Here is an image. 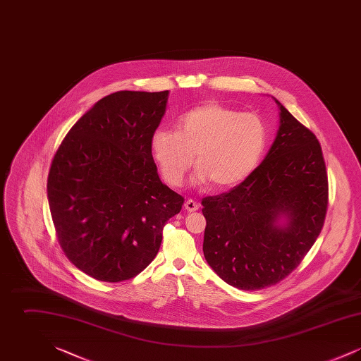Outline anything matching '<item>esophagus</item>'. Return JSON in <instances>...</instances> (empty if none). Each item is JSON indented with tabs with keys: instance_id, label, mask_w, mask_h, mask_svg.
<instances>
[{
	"instance_id": "34e87169",
	"label": "esophagus",
	"mask_w": 361,
	"mask_h": 361,
	"mask_svg": "<svg viewBox=\"0 0 361 361\" xmlns=\"http://www.w3.org/2000/svg\"><path fill=\"white\" fill-rule=\"evenodd\" d=\"M184 207H185V209H187L188 212H195V211L199 209V204H197L195 200H192V199H188V200L184 203Z\"/></svg>"
}]
</instances>
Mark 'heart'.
I'll list each match as a JSON object with an SVG mask.
<instances>
[{"instance_id":"obj_1","label":"heart","mask_w":361,"mask_h":361,"mask_svg":"<svg viewBox=\"0 0 361 361\" xmlns=\"http://www.w3.org/2000/svg\"><path fill=\"white\" fill-rule=\"evenodd\" d=\"M267 126L253 114H240L208 102L181 116L177 131L158 130L152 150L164 178L180 187L193 165V184L215 188L234 187L257 166L267 147Z\"/></svg>"}]
</instances>
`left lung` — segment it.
Returning <instances> with one entry per match:
<instances>
[{"mask_svg":"<svg viewBox=\"0 0 361 361\" xmlns=\"http://www.w3.org/2000/svg\"><path fill=\"white\" fill-rule=\"evenodd\" d=\"M279 106V130L264 161L230 192L203 199V252L227 284L261 290L281 281L318 238L327 173L317 137Z\"/></svg>","mask_w":361,"mask_h":361,"instance_id":"obj_1","label":"left lung"}]
</instances>
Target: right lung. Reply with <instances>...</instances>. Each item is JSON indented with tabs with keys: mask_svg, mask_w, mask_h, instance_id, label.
Here are the masks:
<instances>
[{
	"mask_svg": "<svg viewBox=\"0 0 361 361\" xmlns=\"http://www.w3.org/2000/svg\"><path fill=\"white\" fill-rule=\"evenodd\" d=\"M169 90H121L94 104L54 155L47 199L59 243L86 275L133 279L154 259L184 199L157 172L152 137Z\"/></svg>",
	"mask_w": 361,
	"mask_h": 361,
	"instance_id": "add662e5",
	"label": "right lung"
}]
</instances>
